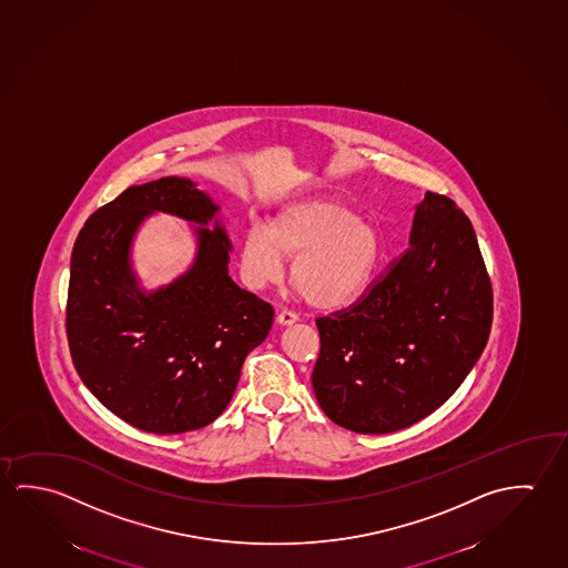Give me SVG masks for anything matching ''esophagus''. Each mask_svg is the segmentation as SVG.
I'll use <instances>...</instances> for the list:
<instances>
[{"label": "esophagus", "instance_id": "34e87169", "mask_svg": "<svg viewBox=\"0 0 568 568\" xmlns=\"http://www.w3.org/2000/svg\"><path fill=\"white\" fill-rule=\"evenodd\" d=\"M297 313H293V311H288V308H283V311H280V313H277V323H280V325H293V323H297Z\"/></svg>", "mask_w": 568, "mask_h": 568}]
</instances>
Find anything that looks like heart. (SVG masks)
<instances>
[{"label": "heart", "instance_id": "obj_1", "mask_svg": "<svg viewBox=\"0 0 568 568\" xmlns=\"http://www.w3.org/2000/svg\"><path fill=\"white\" fill-rule=\"evenodd\" d=\"M381 233L336 197H307L285 205L267 230L252 225L240 247V271L250 288H265L283 277L291 261V283L308 305L333 308L348 303L373 277L381 260Z\"/></svg>", "mask_w": 568, "mask_h": 568}]
</instances>
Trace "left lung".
I'll list each match as a JSON object with an SVG mask.
<instances>
[{
  "label": "left lung",
  "instance_id": "8db88e82",
  "mask_svg": "<svg viewBox=\"0 0 568 568\" xmlns=\"http://www.w3.org/2000/svg\"><path fill=\"white\" fill-rule=\"evenodd\" d=\"M491 321V280L469 217L426 192L408 250L351 307L316 318L318 406L358 434L408 428L459 388Z\"/></svg>",
  "mask_w": 568,
  "mask_h": 568
}]
</instances>
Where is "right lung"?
<instances>
[{
    "label": "right lung",
    "mask_w": 568,
    "mask_h": 568,
    "mask_svg": "<svg viewBox=\"0 0 568 568\" xmlns=\"http://www.w3.org/2000/svg\"><path fill=\"white\" fill-rule=\"evenodd\" d=\"M205 225L217 205L186 178L126 187L77 235L67 295V341L94 398L134 428L184 434L212 424L232 400L245 356L270 335L273 307L227 275L224 227H197L182 277L140 291L131 242L146 215Z\"/></svg>",
    "instance_id": "add662e5"
}]
</instances>
